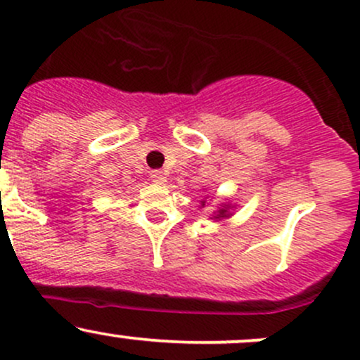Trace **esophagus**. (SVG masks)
I'll list each match as a JSON object with an SVG mask.
<instances>
[{
  "label": "esophagus",
  "mask_w": 360,
  "mask_h": 360,
  "mask_svg": "<svg viewBox=\"0 0 360 360\" xmlns=\"http://www.w3.org/2000/svg\"><path fill=\"white\" fill-rule=\"evenodd\" d=\"M150 177H152V181H154V183H157V184L166 183V174H164L162 171H152Z\"/></svg>",
  "instance_id": "esophagus-1"
}]
</instances>
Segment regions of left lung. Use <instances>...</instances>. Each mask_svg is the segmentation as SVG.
I'll return each instance as SVG.
<instances>
[{
  "mask_svg": "<svg viewBox=\"0 0 360 360\" xmlns=\"http://www.w3.org/2000/svg\"><path fill=\"white\" fill-rule=\"evenodd\" d=\"M203 205H205V201H203ZM223 217H226V210L225 208L220 210V212H218V214L214 218H223Z\"/></svg>",
  "mask_w": 360,
  "mask_h": 360,
  "instance_id": "1",
  "label": "left lung"
}]
</instances>
